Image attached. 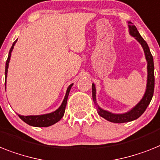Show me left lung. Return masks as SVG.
I'll return each instance as SVG.
<instances>
[{
  "label": "left lung",
  "instance_id": "obj_1",
  "mask_svg": "<svg viewBox=\"0 0 160 160\" xmlns=\"http://www.w3.org/2000/svg\"><path fill=\"white\" fill-rule=\"evenodd\" d=\"M129 25V32L132 37L137 39L140 42V44L142 45L143 47L146 59L147 60V71H148V77H147V86H146V93L144 95L142 101H140L132 110L126 113L122 114H113V113H109L108 111H105L104 109H101L100 107L97 106L98 109V113L106 120L112 122H116V123H122V122H127L135 120L138 118L142 113L145 112L147 106L151 101V99L153 97L154 90V59L153 56L150 53V48L146 42L142 38V36L140 35L139 32L137 31V28L135 25H133L132 23L128 22ZM92 98L93 101H96V87L94 83H92Z\"/></svg>",
  "mask_w": 160,
  "mask_h": 160
}]
</instances>
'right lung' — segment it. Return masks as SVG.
I'll return each instance as SVG.
<instances>
[{
  "instance_id": "right-lung-1",
  "label": "right lung",
  "mask_w": 160,
  "mask_h": 160,
  "mask_svg": "<svg viewBox=\"0 0 160 160\" xmlns=\"http://www.w3.org/2000/svg\"><path fill=\"white\" fill-rule=\"evenodd\" d=\"M17 40L14 42L13 45H12L11 48L9 52V55H8V59L6 60V70H5V75H6V76H7V71H8V66H9V62H10V55H11V51L14 48V44L16 43ZM6 80L5 82V86H6ZM72 84H71L67 89L66 92L65 97L64 99V101L62 103V105H60L59 109L57 110H55V112L51 113H47V114H43V115H30V116H23V115H18V117L23 120V122L28 123V125L33 127H49L51 125L55 124V122H59V120L63 118V116L64 114V111H65V107L67 105V100H68V96L70 92V89L72 88Z\"/></svg>"
}]
</instances>
